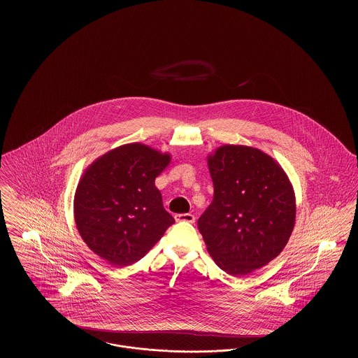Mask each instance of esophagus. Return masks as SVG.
Returning a JSON list of instances; mask_svg holds the SVG:
<instances>
[{"instance_id":"esophagus-1","label":"esophagus","mask_w":358,"mask_h":358,"mask_svg":"<svg viewBox=\"0 0 358 358\" xmlns=\"http://www.w3.org/2000/svg\"><path fill=\"white\" fill-rule=\"evenodd\" d=\"M176 222H194L196 217L192 213H178L174 216Z\"/></svg>"}]
</instances>
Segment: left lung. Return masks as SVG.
<instances>
[{"instance_id": "obj_1", "label": "left lung", "mask_w": 358, "mask_h": 358, "mask_svg": "<svg viewBox=\"0 0 358 358\" xmlns=\"http://www.w3.org/2000/svg\"><path fill=\"white\" fill-rule=\"evenodd\" d=\"M213 201L197 222L206 250L225 273L244 276L268 264L289 241L295 193L268 154L224 145L208 155Z\"/></svg>"}]
</instances>
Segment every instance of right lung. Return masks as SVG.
Masks as SVG:
<instances>
[{"label":"right lung","mask_w":358,"mask_h":358,"mask_svg":"<svg viewBox=\"0 0 358 358\" xmlns=\"http://www.w3.org/2000/svg\"><path fill=\"white\" fill-rule=\"evenodd\" d=\"M171 161L169 153L127 143L85 169L76 187L73 215L92 252L124 267L142 259L164 236L174 219L154 181Z\"/></svg>","instance_id":"add662e5"}]
</instances>
